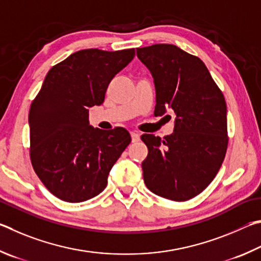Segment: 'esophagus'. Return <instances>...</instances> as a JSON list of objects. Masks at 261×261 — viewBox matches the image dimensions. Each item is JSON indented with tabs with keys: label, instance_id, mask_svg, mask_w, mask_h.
Returning <instances> with one entry per match:
<instances>
[{
	"label": "esophagus",
	"instance_id": "1",
	"mask_svg": "<svg viewBox=\"0 0 261 261\" xmlns=\"http://www.w3.org/2000/svg\"><path fill=\"white\" fill-rule=\"evenodd\" d=\"M130 136L132 142H139L140 141V133H138V132H130Z\"/></svg>",
	"mask_w": 261,
	"mask_h": 261
}]
</instances>
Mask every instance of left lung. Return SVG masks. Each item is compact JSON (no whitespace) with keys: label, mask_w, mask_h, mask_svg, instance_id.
Segmentation results:
<instances>
[{"label":"left lung","mask_w":261,"mask_h":261,"mask_svg":"<svg viewBox=\"0 0 261 261\" xmlns=\"http://www.w3.org/2000/svg\"><path fill=\"white\" fill-rule=\"evenodd\" d=\"M136 54L153 77L154 116L168 110L176 116L172 135L141 136L149 150L142 163L144 184L164 198L188 200L211 184L225 159V97L205 64L174 44L138 48Z\"/></svg>","instance_id":"8db88e82"}]
</instances>
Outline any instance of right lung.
<instances>
[{"instance_id":"add662e5","label":"right lung","mask_w":261,"mask_h":261,"mask_svg":"<svg viewBox=\"0 0 261 261\" xmlns=\"http://www.w3.org/2000/svg\"><path fill=\"white\" fill-rule=\"evenodd\" d=\"M135 56L134 49H85L53 66L32 102L31 162L50 193L70 203L97 196L114 163L130 143L125 128L89 125V108L104 102L114 75Z\"/></svg>"}]
</instances>
